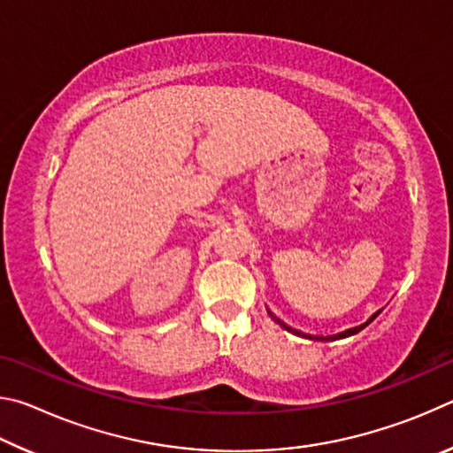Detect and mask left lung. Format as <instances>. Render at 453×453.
I'll use <instances>...</instances> for the list:
<instances>
[{
	"label": "left lung",
	"instance_id": "8db88e82",
	"mask_svg": "<svg viewBox=\"0 0 453 453\" xmlns=\"http://www.w3.org/2000/svg\"><path fill=\"white\" fill-rule=\"evenodd\" d=\"M272 316V311H267ZM380 316V311H375L373 316L365 321V324H362V326H357V327H351V329H346V332H342V334H335V335H308V334H302V332H297V329H294V327H289V326H286L283 324V321H280L278 318H273L275 321H278V324L281 326V327H286L288 332H291V334H296V335H302V337H308V340H318V342H334V340H342V337H349V335H354V334H357V332H362V329L367 326V324H372V321Z\"/></svg>",
	"mask_w": 453,
	"mask_h": 453
}]
</instances>
